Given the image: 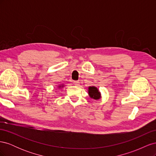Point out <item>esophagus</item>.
Here are the masks:
<instances>
[{"label":"esophagus","mask_w":156,"mask_h":156,"mask_svg":"<svg viewBox=\"0 0 156 156\" xmlns=\"http://www.w3.org/2000/svg\"><path fill=\"white\" fill-rule=\"evenodd\" d=\"M73 83H74V84H75V86H78L79 84V81H73Z\"/></svg>","instance_id":"obj_1"}]
</instances>
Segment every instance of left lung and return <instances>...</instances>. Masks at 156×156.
Instances as JSON below:
<instances>
[{
	"label": "left lung",
	"mask_w": 156,
	"mask_h": 156,
	"mask_svg": "<svg viewBox=\"0 0 156 156\" xmlns=\"http://www.w3.org/2000/svg\"><path fill=\"white\" fill-rule=\"evenodd\" d=\"M88 94L90 98L94 100H100L101 98V94L99 89L95 86H90L88 88Z\"/></svg>",
	"instance_id": "1"
}]
</instances>
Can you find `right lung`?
Returning <instances> with one entry per match:
<instances>
[{"instance_id":"obj_1","label":"right lung","mask_w":156,"mask_h":156,"mask_svg":"<svg viewBox=\"0 0 156 156\" xmlns=\"http://www.w3.org/2000/svg\"><path fill=\"white\" fill-rule=\"evenodd\" d=\"M64 87V84H59V85H58L57 88H59V89H61V88H62Z\"/></svg>"}]
</instances>
